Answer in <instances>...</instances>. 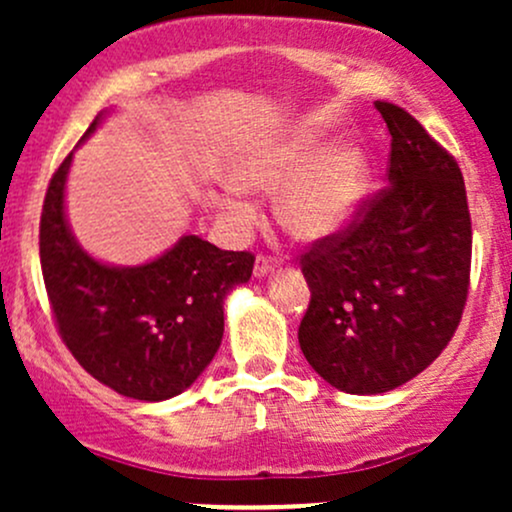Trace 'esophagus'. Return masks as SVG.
Listing matches in <instances>:
<instances>
[{
    "label": "esophagus",
    "instance_id": "esophagus-1",
    "mask_svg": "<svg viewBox=\"0 0 512 512\" xmlns=\"http://www.w3.org/2000/svg\"><path fill=\"white\" fill-rule=\"evenodd\" d=\"M276 269V260H272V257H264L260 255L257 257L255 262V276L257 279H262V276H269Z\"/></svg>",
    "mask_w": 512,
    "mask_h": 512
}]
</instances>
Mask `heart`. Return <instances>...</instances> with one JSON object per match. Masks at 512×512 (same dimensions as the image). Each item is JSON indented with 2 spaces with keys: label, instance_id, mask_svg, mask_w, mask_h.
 <instances>
[{
  "label": "heart",
  "instance_id": "heart-1",
  "mask_svg": "<svg viewBox=\"0 0 512 512\" xmlns=\"http://www.w3.org/2000/svg\"><path fill=\"white\" fill-rule=\"evenodd\" d=\"M238 187L281 190L276 216L298 240H322L354 219L370 185V158L361 144L322 146L308 134L269 139L240 158L233 170ZM226 211L238 223L252 221V207L233 199Z\"/></svg>",
  "mask_w": 512,
  "mask_h": 512
}]
</instances>
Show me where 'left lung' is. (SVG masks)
<instances>
[{
  "instance_id": "1",
  "label": "left lung",
  "mask_w": 512,
  "mask_h": 512,
  "mask_svg": "<svg viewBox=\"0 0 512 512\" xmlns=\"http://www.w3.org/2000/svg\"><path fill=\"white\" fill-rule=\"evenodd\" d=\"M375 108L392 137L387 187L301 260V351L349 395L390 392L436 361L460 325L472 264L457 161L404 108Z\"/></svg>"
}]
</instances>
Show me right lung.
Here are the masks:
<instances>
[{
	"label": "right lung",
	"mask_w": 512,
	"mask_h": 512,
	"mask_svg": "<svg viewBox=\"0 0 512 512\" xmlns=\"http://www.w3.org/2000/svg\"><path fill=\"white\" fill-rule=\"evenodd\" d=\"M72 156L52 175L40 216V267L57 330L98 383L142 402H163L195 383L219 351L223 301L248 284L255 257L182 236L137 267L98 262L76 243L64 214Z\"/></svg>",
	"instance_id": "right-lung-1"
}]
</instances>
